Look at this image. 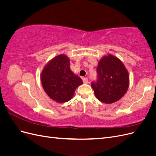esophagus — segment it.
Listing matches in <instances>:
<instances>
[{
  "mask_svg": "<svg viewBox=\"0 0 156 156\" xmlns=\"http://www.w3.org/2000/svg\"><path fill=\"white\" fill-rule=\"evenodd\" d=\"M88 82H89V81H88V78H84L83 79V83L84 84H87V83H88Z\"/></svg>",
  "mask_w": 156,
  "mask_h": 156,
  "instance_id": "1",
  "label": "esophagus"
}]
</instances>
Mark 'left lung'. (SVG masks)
I'll return each mask as SVG.
<instances>
[{"label": "left lung", "instance_id": "obj_1", "mask_svg": "<svg viewBox=\"0 0 156 156\" xmlns=\"http://www.w3.org/2000/svg\"><path fill=\"white\" fill-rule=\"evenodd\" d=\"M98 79L92 83L98 100L110 104L123 97L129 86V76L123 62L115 56H103L97 68Z\"/></svg>", "mask_w": 156, "mask_h": 156}]
</instances>
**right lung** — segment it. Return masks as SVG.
<instances>
[{
    "label": "right lung",
    "instance_id": "1",
    "mask_svg": "<svg viewBox=\"0 0 156 156\" xmlns=\"http://www.w3.org/2000/svg\"><path fill=\"white\" fill-rule=\"evenodd\" d=\"M69 62L67 55H58L49 61L41 73L45 92L51 100L60 103L72 100L75 90L83 84L81 79L70 69Z\"/></svg>",
    "mask_w": 156,
    "mask_h": 156
}]
</instances>
